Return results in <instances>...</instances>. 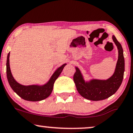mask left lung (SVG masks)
Returning a JSON list of instances; mask_svg holds the SVG:
<instances>
[{"label": "left lung", "instance_id": "left-lung-1", "mask_svg": "<svg viewBox=\"0 0 133 133\" xmlns=\"http://www.w3.org/2000/svg\"><path fill=\"white\" fill-rule=\"evenodd\" d=\"M113 41L117 46L118 59L115 72L109 79L107 80L91 79L85 82L79 69L76 67V72L74 75V81L77 90L80 95L87 100L99 101L105 100L113 95L120 87L124 72V58L121 44L114 35Z\"/></svg>", "mask_w": 133, "mask_h": 133}]
</instances>
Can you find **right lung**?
<instances>
[{
	"mask_svg": "<svg viewBox=\"0 0 133 133\" xmlns=\"http://www.w3.org/2000/svg\"><path fill=\"white\" fill-rule=\"evenodd\" d=\"M10 52L7 55V77L9 85L18 96L22 98L27 101L37 102L44 100L49 97L53 89L55 81L57 79L66 64H64L56 70L46 84L43 85H23L19 84L15 81L10 71V62H9Z\"/></svg>",
	"mask_w": 133,
	"mask_h": 133,
	"instance_id": "add662e5",
	"label": "right lung"
}]
</instances>
